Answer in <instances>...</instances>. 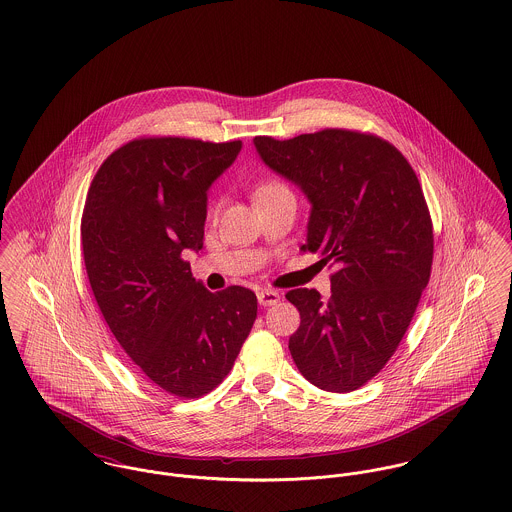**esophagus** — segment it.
Wrapping results in <instances>:
<instances>
[{
    "label": "esophagus",
    "mask_w": 512,
    "mask_h": 512,
    "mask_svg": "<svg viewBox=\"0 0 512 512\" xmlns=\"http://www.w3.org/2000/svg\"><path fill=\"white\" fill-rule=\"evenodd\" d=\"M257 298H259V304L261 306H275L279 300H281V294L277 292V290H261L259 294H257Z\"/></svg>",
    "instance_id": "obj_1"
}]
</instances>
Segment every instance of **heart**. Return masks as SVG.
<instances>
[{
	"label": "heart",
	"instance_id": "heart-1",
	"mask_svg": "<svg viewBox=\"0 0 512 512\" xmlns=\"http://www.w3.org/2000/svg\"><path fill=\"white\" fill-rule=\"evenodd\" d=\"M279 190H286V186L281 184L279 180H265V182H261V184L255 188L253 198H255V196H263V194H271V192H279ZM218 208H220V202H218V200H212V202H210V214H212V216L218 214Z\"/></svg>",
	"mask_w": 512,
	"mask_h": 512
}]
</instances>
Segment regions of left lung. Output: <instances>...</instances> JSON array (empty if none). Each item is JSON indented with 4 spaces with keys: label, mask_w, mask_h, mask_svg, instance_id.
<instances>
[{
    "label": "left lung",
    "mask_w": 512,
    "mask_h": 512,
    "mask_svg": "<svg viewBox=\"0 0 512 512\" xmlns=\"http://www.w3.org/2000/svg\"><path fill=\"white\" fill-rule=\"evenodd\" d=\"M253 143L312 204L302 251L338 267L328 302L316 288L286 292L300 312L290 355L318 389L355 391L393 357L430 281L434 231L418 176L371 133L322 129Z\"/></svg>",
    "instance_id": "1"
}]
</instances>
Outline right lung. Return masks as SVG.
<instances>
[{"instance_id":"1","label":"right lung","mask_w":512,"mask_h":512,"mask_svg":"<svg viewBox=\"0 0 512 512\" xmlns=\"http://www.w3.org/2000/svg\"><path fill=\"white\" fill-rule=\"evenodd\" d=\"M239 151L241 141L133 139L86 196L82 253L96 302L125 353L172 397L214 391L257 318L253 290L210 292L182 259L202 249L208 188Z\"/></svg>"}]
</instances>
